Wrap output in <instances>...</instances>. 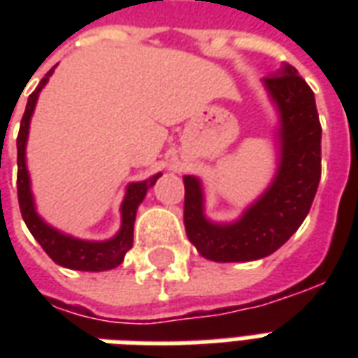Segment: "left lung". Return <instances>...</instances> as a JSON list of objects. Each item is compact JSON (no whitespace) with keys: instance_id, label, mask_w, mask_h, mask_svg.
I'll list each match as a JSON object with an SVG mask.
<instances>
[{"instance_id":"obj_1","label":"left lung","mask_w":358,"mask_h":358,"mask_svg":"<svg viewBox=\"0 0 358 358\" xmlns=\"http://www.w3.org/2000/svg\"><path fill=\"white\" fill-rule=\"evenodd\" d=\"M278 110L280 157L270 186L234 222L205 215L197 176H184V224L199 255L215 263H248L272 255L297 232L310 210L320 182L322 128L313 90L292 65L263 80Z\"/></svg>"}]
</instances>
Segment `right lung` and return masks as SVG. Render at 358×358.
Returning <instances> with one entry per match:
<instances>
[{"label": "right lung", "mask_w": 358, "mask_h": 358, "mask_svg": "<svg viewBox=\"0 0 358 358\" xmlns=\"http://www.w3.org/2000/svg\"><path fill=\"white\" fill-rule=\"evenodd\" d=\"M53 71L45 74L38 88L30 94L27 103V110L20 120L19 138H17V192H19V207L20 215L27 222L28 230L34 236V240L42 245V249L51 257L53 263L61 264L65 268L84 270V272H103V270L117 268L118 264L124 261L128 249L132 248L134 241V222H136V210L143 201L151 186L161 176V172L141 182H132L126 187V195L120 205V230L110 240L90 241L74 238L69 234H63L57 228L48 224L36 210L34 195L30 189V174L27 169V141L28 130H30V118L34 115L36 101L42 88L48 84Z\"/></svg>", "instance_id": "1"}]
</instances>
